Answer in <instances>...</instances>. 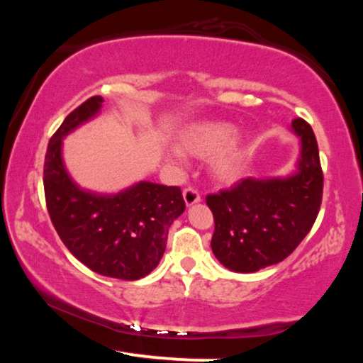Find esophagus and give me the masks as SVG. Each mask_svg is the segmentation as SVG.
I'll list each match as a JSON object with an SVG mask.
<instances>
[{
  "mask_svg": "<svg viewBox=\"0 0 363 363\" xmlns=\"http://www.w3.org/2000/svg\"><path fill=\"white\" fill-rule=\"evenodd\" d=\"M182 195H184V200H186L187 206L194 205V203H199V201L201 200L200 192L195 187H186V189H184Z\"/></svg>",
  "mask_w": 363,
  "mask_h": 363,
  "instance_id": "obj_1",
  "label": "esophagus"
}]
</instances>
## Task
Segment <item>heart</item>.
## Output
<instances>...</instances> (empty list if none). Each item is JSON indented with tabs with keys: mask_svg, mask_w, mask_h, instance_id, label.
Returning <instances> with one entry per match:
<instances>
[{
	"mask_svg": "<svg viewBox=\"0 0 363 363\" xmlns=\"http://www.w3.org/2000/svg\"><path fill=\"white\" fill-rule=\"evenodd\" d=\"M235 126L224 121H205L187 128L179 139L184 153L196 158H216V174L230 179L240 167L245 145L235 140Z\"/></svg>",
	"mask_w": 363,
	"mask_h": 363,
	"instance_id": "b5f03b06",
	"label": "heart"
}]
</instances>
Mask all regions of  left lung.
<instances>
[{
	"label": "left lung",
	"mask_w": 363,
	"mask_h": 363,
	"mask_svg": "<svg viewBox=\"0 0 363 363\" xmlns=\"http://www.w3.org/2000/svg\"><path fill=\"white\" fill-rule=\"evenodd\" d=\"M291 125L301 138L296 173L286 179L247 177L232 189L206 195L214 218L213 253L235 272H256L284 261L320 211L323 171L315 134L303 118Z\"/></svg>",
	"instance_id": "obj_1"
}]
</instances>
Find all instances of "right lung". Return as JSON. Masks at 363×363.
Returning a JSON list of instances; mask_svg holds the SVG:
<instances>
[{
    "instance_id": "right-lung-1",
    "label": "right lung",
    "mask_w": 363,
    "mask_h": 363,
    "mask_svg": "<svg viewBox=\"0 0 363 363\" xmlns=\"http://www.w3.org/2000/svg\"><path fill=\"white\" fill-rule=\"evenodd\" d=\"M101 96L78 106L49 139L43 184L49 218L60 240L86 267L106 277L138 280L158 266L168 229L186 210L181 187L139 182L118 195L78 189L67 174L62 138L99 112Z\"/></svg>"
}]
</instances>
